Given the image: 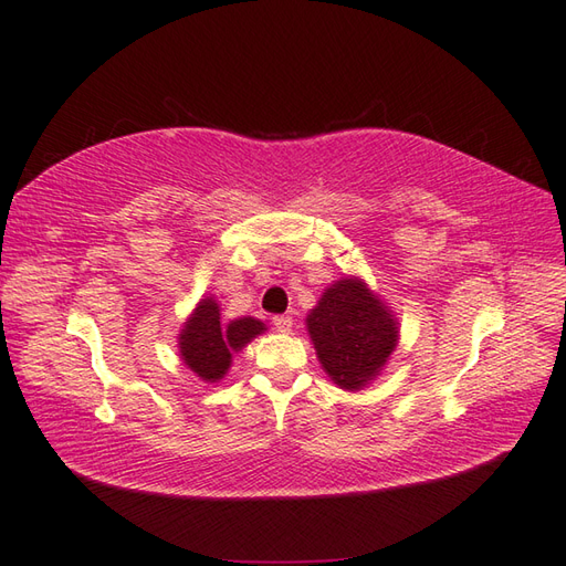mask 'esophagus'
<instances>
[{
	"mask_svg": "<svg viewBox=\"0 0 566 566\" xmlns=\"http://www.w3.org/2000/svg\"><path fill=\"white\" fill-rule=\"evenodd\" d=\"M273 328L281 331V334H291V331H293V316L291 314L273 316Z\"/></svg>",
	"mask_w": 566,
	"mask_h": 566,
	"instance_id": "1",
	"label": "esophagus"
}]
</instances>
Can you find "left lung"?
I'll return each instance as SVG.
<instances>
[{
    "label": "left lung",
    "instance_id": "left-lung-1",
    "mask_svg": "<svg viewBox=\"0 0 566 566\" xmlns=\"http://www.w3.org/2000/svg\"><path fill=\"white\" fill-rule=\"evenodd\" d=\"M316 357L340 389L360 391L377 379L396 343L398 322L363 279H340L307 314Z\"/></svg>",
    "mask_w": 566,
    "mask_h": 566
}]
</instances>
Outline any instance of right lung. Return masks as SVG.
Segmentation results:
<instances>
[{"instance_id":"1","label":"right lung","mask_w":566,"mask_h":566,"mask_svg":"<svg viewBox=\"0 0 566 566\" xmlns=\"http://www.w3.org/2000/svg\"><path fill=\"white\" fill-rule=\"evenodd\" d=\"M266 326L254 316H240L230 324L220 322V310L213 297H203L189 314L177 346L182 363L203 381H218L230 369L232 353L242 350L247 343L264 334Z\"/></svg>"}]
</instances>
